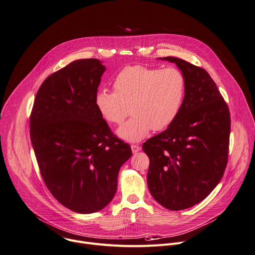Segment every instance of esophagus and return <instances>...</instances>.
<instances>
[{"mask_svg":"<svg viewBox=\"0 0 255 255\" xmlns=\"http://www.w3.org/2000/svg\"><path fill=\"white\" fill-rule=\"evenodd\" d=\"M131 149H132L133 153H137L141 150V147L139 145H131Z\"/></svg>","mask_w":255,"mask_h":255,"instance_id":"1","label":"esophagus"}]
</instances>
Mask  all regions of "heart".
I'll use <instances>...</instances> for the list:
<instances>
[{
    "instance_id": "b5f03b06",
    "label": "heart",
    "mask_w": 255,
    "mask_h": 255,
    "mask_svg": "<svg viewBox=\"0 0 255 255\" xmlns=\"http://www.w3.org/2000/svg\"><path fill=\"white\" fill-rule=\"evenodd\" d=\"M113 92L99 90L94 104L101 117L118 125L129 111L132 117L117 130L128 142L144 139L151 130L162 131L177 119L185 98L186 81L180 70L143 65L123 68L113 80Z\"/></svg>"
}]
</instances>
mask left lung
Returning a JSON list of instances; mask_svg holds the SVG:
<instances>
[{
    "label": "left lung",
    "instance_id": "8db88e82",
    "mask_svg": "<svg viewBox=\"0 0 255 255\" xmlns=\"http://www.w3.org/2000/svg\"><path fill=\"white\" fill-rule=\"evenodd\" d=\"M176 64L186 81L177 119L142 146L149 157L148 188L169 210H183L201 202L221 180L227 164L230 114L216 84L202 68L182 59Z\"/></svg>",
    "mask_w": 255,
    "mask_h": 255
}]
</instances>
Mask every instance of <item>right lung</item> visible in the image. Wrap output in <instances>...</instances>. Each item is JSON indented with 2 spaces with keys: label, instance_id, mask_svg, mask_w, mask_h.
Wrapping results in <instances>:
<instances>
[{
  "label": "right lung",
  "instance_id": "1",
  "mask_svg": "<svg viewBox=\"0 0 255 255\" xmlns=\"http://www.w3.org/2000/svg\"><path fill=\"white\" fill-rule=\"evenodd\" d=\"M106 68L74 61L49 76L36 95L30 136L43 180L68 209L97 212L113 199L130 145L116 138L94 99Z\"/></svg>",
  "mask_w": 255,
  "mask_h": 255
}]
</instances>
